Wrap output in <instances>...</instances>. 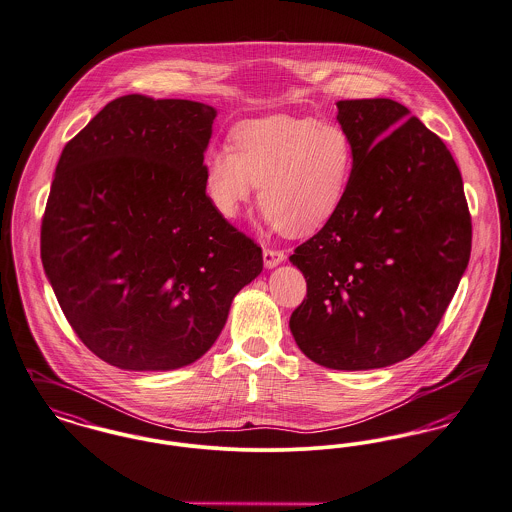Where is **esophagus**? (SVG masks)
I'll list each match as a JSON object with an SVG mask.
<instances>
[{
    "label": "esophagus",
    "mask_w": 512,
    "mask_h": 512,
    "mask_svg": "<svg viewBox=\"0 0 512 512\" xmlns=\"http://www.w3.org/2000/svg\"><path fill=\"white\" fill-rule=\"evenodd\" d=\"M286 259V255H284V251H280V249H265L263 251V261H265V267L267 269H274L276 265H280L282 261Z\"/></svg>",
    "instance_id": "1"
}]
</instances>
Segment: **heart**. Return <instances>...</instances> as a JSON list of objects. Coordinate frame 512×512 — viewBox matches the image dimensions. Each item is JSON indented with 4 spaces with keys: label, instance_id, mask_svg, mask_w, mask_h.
Instances as JSON below:
<instances>
[{
    "label": "heart",
    "instance_id": "obj_1",
    "mask_svg": "<svg viewBox=\"0 0 512 512\" xmlns=\"http://www.w3.org/2000/svg\"><path fill=\"white\" fill-rule=\"evenodd\" d=\"M232 149H214L205 164L212 205L236 218L259 187V209L276 230L305 238L338 214L354 174V141L331 121L271 114L243 120Z\"/></svg>",
    "mask_w": 512,
    "mask_h": 512
}]
</instances>
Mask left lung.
Returning a JSON list of instances; mask_svg holds the SVG:
<instances>
[{
  "label": "left lung",
  "instance_id": "8db88e82",
  "mask_svg": "<svg viewBox=\"0 0 512 512\" xmlns=\"http://www.w3.org/2000/svg\"><path fill=\"white\" fill-rule=\"evenodd\" d=\"M354 174L338 214L290 255L307 296L290 331L309 360L346 371L416 354L468 267L472 220L447 145L391 98L340 100Z\"/></svg>",
  "mask_w": 512,
  "mask_h": 512
}]
</instances>
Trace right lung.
I'll return each mask as SVG.
<instances>
[{
    "instance_id": "right-lung-1",
    "label": "right lung",
    "mask_w": 512,
    "mask_h": 512,
    "mask_svg": "<svg viewBox=\"0 0 512 512\" xmlns=\"http://www.w3.org/2000/svg\"><path fill=\"white\" fill-rule=\"evenodd\" d=\"M216 110L127 94L61 152L40 255L61 311L100 360L168 371L199 360L263 251L207 195Z\"/></svg>"
}]
</instances>
